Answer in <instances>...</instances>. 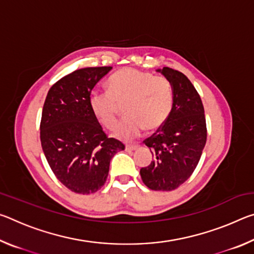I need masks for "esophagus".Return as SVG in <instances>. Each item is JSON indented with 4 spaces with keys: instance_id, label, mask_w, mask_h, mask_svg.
Masks as SVG:
<instances>
[{
    "instance_id": "34e87169",
    "label": "esophagus",
    "mask_w": 254,
    "mask_h": 254,
    "mask_svg": "<svg viewBox=\"0 0 254 254\" xmlns=\"http://www.w3.org/2000/svg\"><path fill=\"white\" fill-rule=\"evenodd\" d=\"M139 148V144H127L126 150L127 151H133V150H136Z\"/></svg>"
}]
</instances>
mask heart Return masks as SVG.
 Here are the masks:
<instances>
[{
	"mask_svg": "<svg viewBox=\"0 0 254 254\" xmlns=\"http://www.w3.org/2000/svg\"><path fill=\"white\" fill-rule=\"evenodd\" d=\"M94 117L105 128L117 123L119 104H124V118L115 128V136L134 139L144 130L156 131L169 119L174 106L170 81L162 76L134 68L118 71L109 79V91H93L88 97Z\"/></svg>",
	"mask_w": 254,
	"mask_h": 254,
	"instance_id": "1",
	"label": "heart"
}]
</instances>
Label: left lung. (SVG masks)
I'll list each match as a JSON object with an SVG mask.
<instances>
[{
  "label": "left lung",
  "mask_w": 254,
  "mask_h": 254,
  "mask_svg": "<svg viewBox=\"0 0 254 254\" xmlns=\"http://www.w3.org/2000/svg\"><path fill=\"white\" fill-rule=\"evenodd\" d=\"M173 85L174 106L169 119L144 140L153 161L141 168L142 182L152 190H173L183 185L198 165L207 139L204 106L199 94L183 72L158 69Z\"/></svg>",
  "instance_id": "1"
}]
</instances>
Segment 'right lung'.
<instances>
[{
  "mask_svg": "<svg viewBox=\"0 0 254 254\" xmlns=\"http://www.w3.org/2000/svg\"><path fill=\"white\" fill-rule=\"evenodd\" d=\"M112 67H88L55 83L47 94L40 140L56 177L77 194H93L105 184L110 161L124 144L107 137L89 107L88 97Z\"/></svg>",
  "mask_w": 254,
  "mask_h": 254,
  "instance_id": "obj_1",
  "label": "right lung"
}]
</instances>
